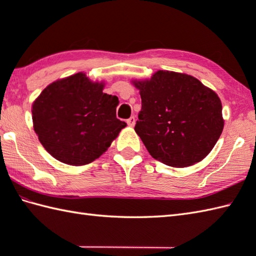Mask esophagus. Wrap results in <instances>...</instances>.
Segmentation results:
<instances>
[{"instance_id":"obj_1","label":"esophagus","mask_w":256,"mask_h":256,"mask_svg":"<svg viewBox=\"0 0 256 256\" xmlns=\"http://www.w3.org/2000/svg\"><path fill=\"white\" fill-rule=\"evenodd\" d=\"M135 122H136V120H135V116H131V118L126 120V123H128V126H134Z\"/></svg>"}]
</instances>
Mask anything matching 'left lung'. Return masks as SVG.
<instances>
[{
  "instance_id": "1",
  "label": "left lung",
  "mask_w": 256,
  "mask_h": 256,
  "mask_svg": "<svg viewBox=\"0 0 256 256\" xmlns=\"http://www.w3.org/2000/svg\"><path fill=\"white\" fill-rule=\"evenodd\" d=\"M133 84L142 99L134 130L152 157L172 167L202 160L224 130L218 94L192 76L167 70Z\"/></svg>"
}]
</instances>
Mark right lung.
<instances>
[{"instance_id":"add662e5","label":"right lung","mask_w":256,"mask_h":256,"mask_svg":"<svg viewBox=\"0 0 256 256\" xmlns=\"http://www.w3.org/2000/svg\"><path fill=\"white\" fill-rule=\"evenodd\" d=\"M103 86L78 72L46 86L32 103L35 133L57 160L72 166L89 164L126 126L116 118L118 96L103 94Z\"/></svg>"}]
</instances>
